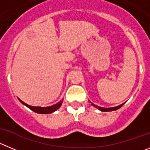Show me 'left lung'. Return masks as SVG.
Returning a JSON list of instances; mask_svg holds the SVG:
<instances>
[{
    "label": "left lung",
    "mask_w": 150,
    "mask_h": 150,
    "mask_svg": "<svg viewBox=\"0 0 150 150\" xmlns=\"http://www.w3.org/2000/svg\"><path fill=\"white\" fill-rule=\"evenodd\" d=\"M90 102V101H89ZM91 103V102H90ZM125 103H122V104L119 105V106H117V107H110V108H105V107H98V106H97V105L94 104V103H92V106H93V107H95L96 108L98 109L101 112H111V111H115V110H118L119 108H121V107H122L123 105Z\"/></svg>",
    "instance_id": "1"
}]
</instances>
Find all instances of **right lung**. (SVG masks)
Returning <instances> with one entry per match:
<instances>
[{
  "instance_id": "1",
  "label": "right lung",
  "mask_w": 150,
  "mask_h": 150,
  "mask_svg": "<svg viewBox=\"0 0 150 150\" xmlns=\"http://www.w3.org/2000/svg\"><path fill=\"white\" fill-rule=\"evenodd\" d=\"M18 100H20V101L21 102L23 105H25L26 107H27L28 108L30 109L31 110H33V111L35 112L39 113V114H50V113H52V112H55L56 110H58V109L61 107L64 99L61 100L59 102H58V103H55V104L52 105V106H50V107H33V106H30V105L24 103V102L22 101L21 99L18 98Z\"/></svg>"
}]
</instances>
